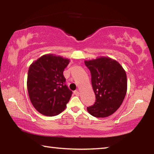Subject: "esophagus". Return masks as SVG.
I'll return each instance as SVG.
<instances>
[{
  "mask_svg": "<svg viewBox=\"0 0 154 154\" xmlns=\"http://www.w3.org/2000/svg\"><path fill=\"white\" fill-rule=\"evenodd\" d=\"M74 94H75V96H79V91H78V90H75V91H74Z\"/></svg>",
  "mask_w": 154,
  "mask_h": 154,
  "instance_id": "obj_1",
  "label": "esophagus"
}]
</instances>
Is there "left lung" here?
<instances>
[{
    "instance_id": "obj_1",
    "label": "left lung",
    "mask_w": 154,
    "mask_h": 154,
    "mask_svg": "<svg viewBox=\"0 0 154 154\" xmlns=\"http://www.w3.org/2000/svg\"><path fill=\"white\" fill-rule=\"evenodd\" d=\"M91 73L96 95L95 103L87 107L96 118H106L114 113L123 103L127 92V77L120 64L107 57L85 60Z\"/></svg>"
}]
</instances>
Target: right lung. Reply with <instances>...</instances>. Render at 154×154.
Wrapping results in <instances>:
<instances>
[{
	"instance_id": "right-lung-1",
	"label": "right lung",
	"mask_w": 154,
	"mask_h": 154,
	"mask_svg": "<svg viewBox=\"0 0 154 154\" xmlns=\"http://www.w3.org/2000/svg\"><path fill=\"white\" fill-rule=\"evenodd\" d=\"M69 60L47 54L30 64L27 88L30 100L36 110L46 116L63 111L72 94L65 84L63 71Z\"/></svg>"
}]
</instances>
